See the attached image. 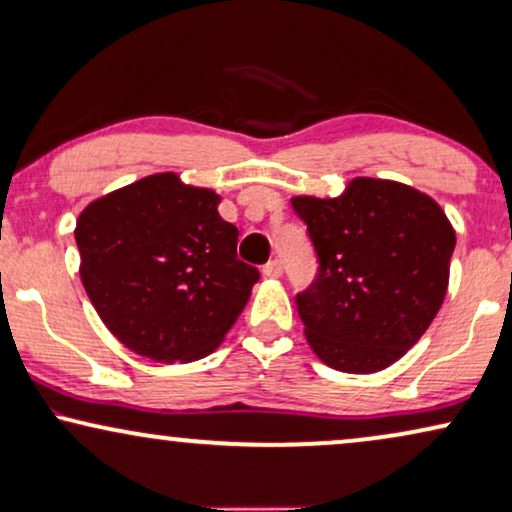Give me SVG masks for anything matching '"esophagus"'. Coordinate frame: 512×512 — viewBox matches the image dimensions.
<instances>
[{
	"label": "esophagus",
	"mask_w": 512,
	"mask_h": 512,
	"mask_svg": "<svg viewBox=\"0 0 512 512\" xmlns=\"http://www.w3.org/2000/svg\"><path fill=\"white\" fill-rule=\"evenodd\" d=\"M282 261H277V258H272V261H268L263 265V275L265 277H282Z\"/></svg>",
	"instance_id": "34e87169"
}]
</instances>
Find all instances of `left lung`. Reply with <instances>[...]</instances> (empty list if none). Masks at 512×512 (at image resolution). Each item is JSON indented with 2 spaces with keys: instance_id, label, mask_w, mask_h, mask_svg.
Listing matches in <instances>:
<instances>
[{
  "instance_id": "left-lung-1",
  "label": "left lung",
  "mask_w": 512,
  "mask_h": 512,
  "mask_svg": "<svg viewBox=\"0 0 512 512\" xmlns=\"http://www.w3.org/2000/svg\"><path fill=\"white\" fill-rule=\"evenodd\" d=\"M317 254L296 293L314 354L342 373H375L422 338L443 305L454 230L429 195L359 177L340 198H293Z\"/></svg>"
}]
</instances>
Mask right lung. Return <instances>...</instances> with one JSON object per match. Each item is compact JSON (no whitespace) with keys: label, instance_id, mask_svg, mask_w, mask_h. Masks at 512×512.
Here are the masks:
<instances>
[{"label":"right lung","instance_id":"add662e5","mask_svg":"<svg viewBox=\"0 0 512 512\" xmlns=\"http://www.w3.org/2000/svg\"><path fill=\"white\" fill-rule=\"evenodd\" d=\"M221 198L151 174L83 209L81 282L125 347L153 361H198L219 347L261 272L237 258Z\"/></svg>","mask_w":512,"mask_h":512}]
</instances>
